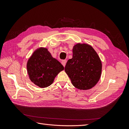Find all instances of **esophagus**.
<instances>
[{"label": "esophagus", "mask_w": 129, "mask_h": 129, "mask_svg": "<svg viewBox=\"0 0 129 129\" xmlns=\"http://www.w3.org/2000/svg\"><path fill=\"white\" fill-rule=\"evenodd\" d=\"M66 62H67V61H66V60H62V61L61 63H62V65L63 66V67H65L66 64Z\"/></svg>", "instance_id": "esophagus-1"}]
</instances>
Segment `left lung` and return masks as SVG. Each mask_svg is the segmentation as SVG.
<instances>
[{
	"instance_id": "obj_1",
	"label": "left lung",
	"mask_w": 129,
	"mask_h": 129,
	"mask_svg": "<svg viewBox=\"0 0 129 129\" xmlns=\"http://www.w3.org/2000/svg\"><path fill=\"white\" fill-rule=\"evenodd\" d=\"M64 71L75 88H92L98 82L102 73V62L91 46L77 44L73 48V57L68 60Z\"/></svg>"
}]
</instances>
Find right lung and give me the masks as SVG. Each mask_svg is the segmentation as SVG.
I'll return each instance as SVG.
<instances>
[{
	"label": "right lung",
	"instance_id": "obj_1",
	"mask_svg": "<svg viewBox=\"0 0 129 129\" xmlns=\"http://www.w3.org/2000/svg\"><path fill=\"white\" fill-rule=\"evenodd\" d=\"M63 69V66L45 48L35 50L27 63L29 79L40 88L51 85L56 75Z\"/></svg>",
	"mask_w": 129,
	"mask_h": 129
}]
</instances>
